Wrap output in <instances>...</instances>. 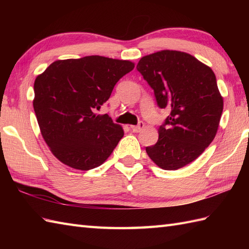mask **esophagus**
Returning <instances> with one entry per match:
<instances>
[{
    "label": "esophagus",
    "instance_id": "obj_1",
    "mask_svg": "<svg viewBox=\"0 0 249 249\" xmlns=\"http://www.w3.org/2000/svg\"><path fill=\"white\" fill-rule=\"evenodd\" d=\"M144 127V123L143 122H139L138 125H131L130 129L134 131V133H139V131Z\"/></svg>",
    "mask_w": 249,
    "mask_h": 249
}]
</instances>
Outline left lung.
Here are the masks:
<instances>
[{"mask_svg": "<svg viewBox=\"0 0 249 249\" xmlns=\"http://www.w3.org/2000/svg\"><path fill=\"white\" fill-rule=\"evenodd\" d=\"M137 70L154 89L158 107L171 110L158 129V140L146 146L163 170L194 161L217 133L224 109L213 71L186 52L162 50L141 57Z\"/></svg>", "mask_w": 249, "mask_h": 249, "instance_id": "8db88e82", "label": "left lung"}]
</instances>
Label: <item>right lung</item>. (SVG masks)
I'll return each mask as SVG.
<instances>
[{
    "label": "right lung",
    "instance_id": "1",
    "mask_svg": "<svg viewBox=\"0 0 249 249\" xmlns=\"http://www.w3.org/2000/svg\"><path fill=\"white\" fill-rule=\"evenodd\" d=\"M134 67L130 61L89 55L55 61L37 76L33 100L37 122L61 162L87 171L111 155L124 131L108 114H96V110Z\"/></svg>",
    "mask_w": 249,
    "mask_h": 249
}]
</instances>
